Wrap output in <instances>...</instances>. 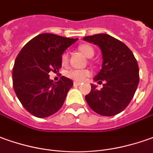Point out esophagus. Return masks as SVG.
I'll return each instance as SVG.
<instances>
[{"label": "esophagus", "mask_w": 153, "mask_h": 153, "mask_svg": "<svg viewBox=\"0 0 153 153\" xmlns=\"http://www.w3.org/2000/svg\"><path fill=\"white\" fill-rule=\"evenodd\" d=\"M73 84H74L75 87H77V86H79V85H80L81 83L78 82H73Z\"/></svg>", "instance_id": "obj_1"}]
</instances>
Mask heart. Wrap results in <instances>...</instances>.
Listing matches in <instances>:
<instances>
[{"instance_id": "b5f03b06", "label": "heart", "mask_w": 153, "mask_h": 153, "mask_svg": "<svg viewBox=\"0 0 153 153\" xmlns=\"http://www.w3.org/2000/svg\"><path fill=\"white\" fill-rule=\"evenodd\" d=\"M79 51L82 53L85 56H87V58H91L93 57V56L95 54L94 48L91 45L88 44H82L81 46H79L78 47ZM69 61V56L67 53H63L61 56V62L62 65H66L68 63ZM91 74V71L88 69H71V70L66 71V76H67L68 78L72 79L76 82H82L85 79L87 78V76H89Z\"/></svg>"}]
</instances>
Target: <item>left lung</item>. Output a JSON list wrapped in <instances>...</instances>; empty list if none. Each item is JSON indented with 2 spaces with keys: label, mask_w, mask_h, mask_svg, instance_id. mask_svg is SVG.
Here are the masks:
<instances>
[{
  "label": "left lung",
  "mask_w": 153,
  "mask_h": 153,
  "mask_svg": "<svg viewBox=\"0 0 153 153\" xmlns=\"http://www.w3.org/2000/svg\"><path fill=\"white\" fill-rule=\"evenodd\" d=\"M97 45L102 53V66L95 82H105L101 90L95 85L85 98L95 112L111 117L123 111L133 97L139 83L137 62L125 44L107 34H96L83 38Z\"/></svg>",
  "instance_id": "8db88e82"
}]
</instances>
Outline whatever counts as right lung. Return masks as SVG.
Returning <instances> with one entry per match:
<instances>
[{"mask_svg": "<svg viewBox=\"0 0 153 153\" xmlns=\"http://www.w3.org/2000/svg\"><path fill=\"white\" fill-rule=\"evenodd\" d=\"M76 41L77 38L43 33L29 41L19 52L12 71L13 87L30 114L47 117L62 107L73 82L62 76L54 83L49 78V72L58 71L63 51Z\"/></svg>", "mask_w": 153, "mask_h": 153, "instance_id": "1", "label": "right lung"}]
</instances>
